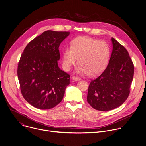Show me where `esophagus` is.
Returning a JSON list of instances; mask_svg holds the SVG:
<instances>
[{"label": "esophagus", "mask_w": 146, "mask_h": 146, "mask_svg": "<svg viewBox=\"0 0 146 146\" xmlns=\"http://www.w3.org/2000/svg\"><path fill=\"white\" fill-rule=\"evenodd\" d=\"M72 79L73 80H75V81H78V80H80V78H79V77H76V76H73L72 78Z\"/></svg>", "instance_id": "obj_1"}]
</instances>
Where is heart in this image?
<instances>
[{
    "mask_svg": "<svg viewBox=\"0 0 146 146\" xmlns=\"http://www.w3.org/2000/svg\"><path fill=\"white\" fill-rule=\"evenodd\" d=\"M110 54L109 47L106 43L87 37H79L72 41L71 48L65 49L63 66L65 70L69 71L78 59V71L95 76L106 68Z\"/></svg>",
    "mask_w": 146,
    "mask_h": 146,
    "instance_id": "1",
    "label": "heart"
}]
</instances>
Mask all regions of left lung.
<instances>
[{
  "mask_svg": "<svg viewBox=\"0 0 146 146\" xmlns=\"http://www.w3.org/2000/svg\"><path fill=\"white\" fill-rule=\"evenodd\" d=\"M113 50L104 71L91 80L87 101L95 109L109 111L121 105L127 98L133 82L134 67L127 50L111 38Z\"/></svg>",
  "mask_w": 146,
  "mask_h": 146,
  "instance_id": "left-lung-1",
  "label": "left lung"
}]
</instances>
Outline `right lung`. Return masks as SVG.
I'll return each mask as SVG.
<instances>
[{
  "label": "right lung",
  "mask_w": 146,
  "mask_h": 146,
  "mask_svg": "<svg viewBox=\"0 0 146 146\" xmlns=\"http://www.w3.org/2000/svg\"><path fill=\"white\" fill-rule=\"evenodd\" d=\"M70 32L46 31L25 47L17 67L21 92L34 107L45 110L61 102L70 75L58 65L59 47Z\"/></svg>",
  "instance_id": "obj_1"
}]
</instances>
